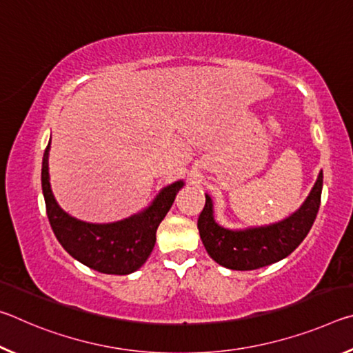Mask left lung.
Masks as SVG:
<instances>
[{
  "label": "left lung",
  "mask_w": 353,
  "mask_h": 353,
  "mask_svg": "<svg viewBox=\"0 0 353 353\" xmlns=\"http://www.w3.org/2000/svg\"><path fill=\"white\" fill-rule=\"evenodd\" d=\"M322 172L312 193L296 213L280 223L246 230H229L213 219V204L205 194V205L198 218L201 240L208 255L221 266L235 271H252L288 256L312 229L321 205Z\"/></svg>",
  "instance_id": "1"
}]
</instances>
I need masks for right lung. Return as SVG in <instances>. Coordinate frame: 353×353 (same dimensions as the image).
I'll use <instances>...</instances> for the list:
<instances>
[{"instance_id":"obj_1","label":"right lung","mask_w":353,"mask_h":353,"mask_svg":"<svg viewBox=\"0 0 353 353\" xmlns=\"http://www.w3.org/2000/svg\"><path fill=\"white\" fill-rule=\"evenodd\" d=\"M48 155L50 145L41 162V190L48 219L63 249L77 261L103 274L126 276L139 270L151 255L157 227L170 212L183 182L179 181L163 188L152 205L140 214L112 224H88L71 218L57 205L50 185Z\"/></svg>"}]
</instances>
